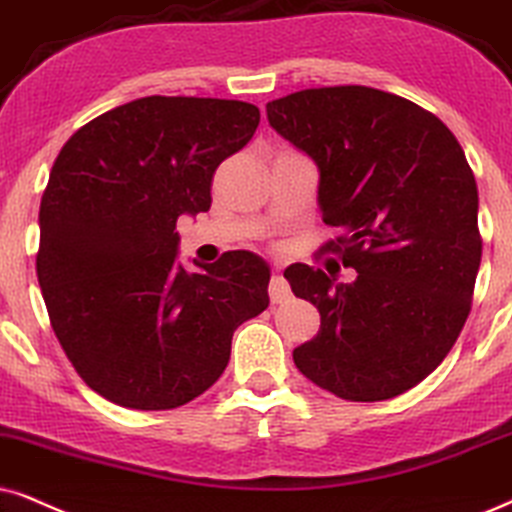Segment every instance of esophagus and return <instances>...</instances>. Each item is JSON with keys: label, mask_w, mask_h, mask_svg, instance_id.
I'll list each match as a JSON object with an SVG mask.
<instances>
[{"label": "esophagus", "mask_w": 512, "mask_h": 512, "mask_svg": "<svg viewBox=\"0 0 512 512\" xmlns=\"http://www.w3.org/2000/svg\"><path fill=\"white\" fill-rule=\"evenodd\" d=\"M269 297L274 304H283L290 300V286L281 274H274L269 281Z\"/></svg>", "instance_id": "1"}]
</instances>
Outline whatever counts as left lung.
I'll return each mask as SVG.
<instances>
[{
  "instance_id": "left-lung-1",
  "label": "left lung",
  "mask_w": 512,
  "mask_h": 512,
  "mask_svg": "<svg viewBox=\"0 0 512 512\" xmlns=\"http://www.w3.org/2000/svg\"><path fill=\"white\" fill-rule=\"evenodd\" d=\"M269 125L319 167L326 243L352 283L293 264L321 328L295 347L304 378L347 401H383L442 364L470 314L482 260L477 184L449 127L380 89H302L267 103Z\"/></svg>"
}]
</instances>
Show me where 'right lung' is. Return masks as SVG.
Instances as JSON below:
<instances>
[{
    "label": "right lung",
    "mask_w": 512,
    "mask_h": 512,
    "mask_svg": "<svg viewBox=\"0 0 512 512\" xmlns=\"http://www.w3.org/2000/svg\"><path fill=\"white\" fill-rule=\"evenodd\" d=\"M245 101L144 96L77 129L40 205L37 278L63 352L113 404L165 411L217 383L243 321L269 307L248 250L177 264L181 215L208 212L212 174L248 144Z\"/></svg>",
    "instance_id": "right-lung-1"
}]
</instances>
